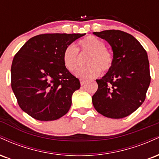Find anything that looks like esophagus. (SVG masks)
Instances as JSON below:
<instances>
[{"label":"esophagus","mask_w":159,"mask_h":159,"mask_svg":"<svg viewBox=\"0 0 159 159\" xmlns=\"http://www.w3.org/2000/svg\"><path fill=\"white\" fill-rule=\"evenodd\" d=\"M86 82H87V80H86V79H81V80H80V83H81V86H83L84 84Z\"/></svg>","instance_id":"34e87169"}]
</instances>
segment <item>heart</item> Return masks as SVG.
<instances>
[{
    "mask_svg": "<svg viewBox=\"0 0 159 159\" xmlns=\"http://www.w3.org/2000/svg\"><path fill=\"white\" fill-rule=\"evenodd\" d=\"M82 52L87 53V66L78 71L76 75L81 78H90L98 76L102 71L108 72L114 62L112 54L106 49V45L102 39L94 36H88L79 41ZM63 62L69 72H74L78 66V50L73 44L66 47L63 53Z\"/></svg>",
    "mask_w": 159,
    "mask_h": 159,
    "instance_id": "heart-1",
    "label": "heart"
}]
</instances>
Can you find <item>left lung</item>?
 Returning <instances> with one entry per match:
<instances>
[{
    "instance_id": "1",
    "label": "left lung",
    "mask_w": 159,
    "mask_h": 159,
    "mask_svg": "<svg viewBox=\"0 0 159 159\" xmlns=\"http://www.w3.org/2000/svg\"><path fill=\"white\" fill-rule=\"evenodd\" d=\"M93 34L106 40L114 54L111 69L96 80L93 106L106 117H125L145 100L151 80L147 53L134 36L124 31L108 30Z\"/></svg>"
}]
</instances>
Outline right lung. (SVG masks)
Wrapping results in <instances>:
<instances>
[{"label": "right lung", "mask_w": 159, "mask_h": 159, "mask_svg": "<svg viewBox=\"0 0 159 159\" xmlns=\"http://www.w3.org/2000/svg\"><path fill=\"white\" fill-rule=\"evenodd\" d=\"M85 34H45L30 38L16 54L11 66V86L21 110L34 119L61 118L81 87L63 62L66 47Z\"/></svg>", "instance_id": "1"}]
</instances>
